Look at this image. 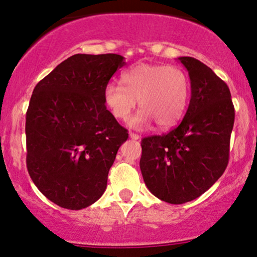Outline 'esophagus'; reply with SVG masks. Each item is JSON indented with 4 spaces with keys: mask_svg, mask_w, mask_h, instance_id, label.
<instances>
[{
    "mask_svg": "<svg viewBox=\"0 0 257 257\" xmlns=\"http://www.w3.org/2000/svg\"><path fill=\"white\" fill-rule=\"evenodd\" d=\"M129 137H131L133 140H139V139H140V135L135 134V133H129Z\"/></svg>",
    "mask_w": 257,
    "mask_h": 257,
    "instance_id": "esophagus-1",
    "label": "esophagus"
}]
</instances>
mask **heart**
<instances>
[{
  "label": "heart",
  "mask_w": 257,
  "mask_h": 257,
  "mask_svg": "<svg viewBox=\"0 0 257 257\" xmlns=\"http://www.w3.org/2000/svg\"><path fill=\"white\" fill-rule=\"evenodd\" d=\"M120 84L107 83L104 102L112 117L126 120L139 101L143 108L131 124L137 128L156 122L168 129L184 117L190 99V79L181 67L174 65L139 64L124 71Z\"/></svg>",
  "instance_id": "1"
}]
</instances>
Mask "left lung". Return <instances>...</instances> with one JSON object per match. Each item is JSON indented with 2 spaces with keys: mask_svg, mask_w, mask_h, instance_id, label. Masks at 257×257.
I'll return each mask as SVG.
<instances>
[{
  "mask_svg": "<svg viewBox=\"0 0 257 257\" xmlns=\"http://www.w3.org/2000/svg\"><path fill=\"white\" fill-rule=\"evenodd\" d=\"M179 60L191 79V100L180 124L141 140L140 169L157 198L182 204L198 198L225 172L234 124L231 91L210 67L191 57Z\"/></svg>",
  "mask_w": 257,
  "mask_h": 257,
  "instance_id": "8db88e82",
  "label": "left lung"
}]
</instances>
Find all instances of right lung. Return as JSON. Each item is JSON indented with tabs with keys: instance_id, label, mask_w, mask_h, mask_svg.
<instances>
[{
	"instance_id": "add662e5",
	"label": "right lung",
	"mask_w": 257,
	"mask_h": 257,
	"mask_svg": "<svg viewBox=\"0 0 257 257\" xmlns=\"http://www.w3.org/2000/svg\"><path fill=\"white\" fill-rule=\"evenodd\" d=\"M124 64L118 54H75L35 87L26 111V167L61 208H87L105 192L128 131L106 108L104 89Z\"/></svg>"
}]
</instances>
